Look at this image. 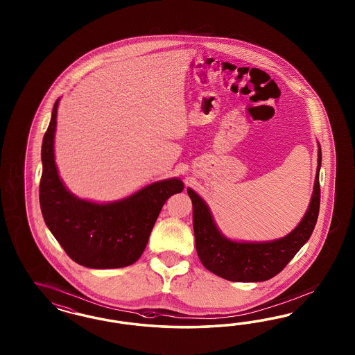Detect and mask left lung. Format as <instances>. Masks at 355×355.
I'll return each mask as SVG.
<instances>
[{
    "label": "left lung",
    "instance_id": "obj_1",
    "mask_svg": "<svg viewBox=\"0 0 355 355\" xmlns=\"http://www.w3.org/2000/svg\"><path fill=\"white\" fill-rule=\"evenodd\" d=\"M320 164L322 150L319 146L318 172L309 211L291 234L272 242L251 243L227 239L218 232L202 198L187 189L193 202L196 251L205 268L223 279L236 282H259L279 275L309 241L316 225L320 208Z\"/></svg>",
    "mask_w": 355,
    "mask_h": 355
}]
</instances>
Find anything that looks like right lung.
<instances>
[{"label":"right lung","mask_w":355,"mask_h":355,"mask_svg":"<svg viewBox=\"0 0 355 355\" xmlns=\"http://www.w3.org/2000/svg\"><path fill=\"white\" fill-rule=\"evenodd\" d=\"M58 100L44 134L40 207L44 221L64 252L88 268H122L135 263L147 246L162 205L183 183L155 182L117 203L96 205L64 189L54 164V131Z\"/></svg>","instance_id":"add662e5"}]
</instances>
